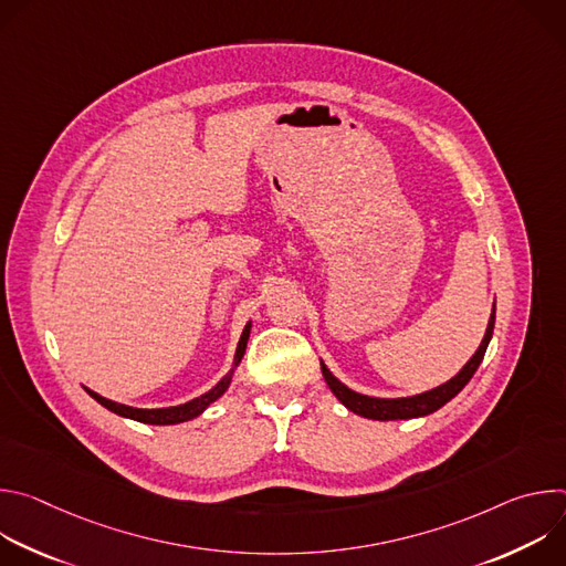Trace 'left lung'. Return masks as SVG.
Masks as SVG:
<instances>
[{"mask_svg": "<svg viewBox=\"0 0 566 566\" xmlns=\"http://www.w3.org/2000/svg\"><path fill=\"white\" fill-rule=\"evenodd\" d=\"M493 329H495V304H493V313L489 319L486 334H483V340L479 345V349L472 354V358L459 369V374H454L450 380H446L443 385L428 389L423 394H415V396H402V398H378V396H367V394H358L354 389H349L345 382H340L329 367L319 360L322 367V376H325L329 389L334 391V396L343 402L347 410H352L358 417L365 419H374V421H406V419H419V417H428L432 412H437L439 408H443L448 400H452L465 385L468 380L474 376L476 367L483 360V354L489 349V343L493 338Z\"/></svg>", "mask_w": 566, "mask_h": 566, "instance_id": "8db88e82", "label": "left lung"}]
</instances>
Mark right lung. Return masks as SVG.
<instances>
[{"label": "right lung", "mask_w": 566, "mask_h": 566, "mask_svg": "<svg viewBox=\"0 0 566 566\" xmlns=\"http://www.w3.org/2000/svg\"><path fill=\"white\" fill-rule=\"evenodd\" d=\"M249 338H251V322L244 327V332H241V338L237 343V349H234V358H232V367L230 371L212 387L208 389L206 394L188 400V402H181V406H172V408H156V410H140V408H132V406H123V402H116V400H109L101 394H96L94 389L85 387L87 394L98 400L103 408H107L109 412L118 415V417H125V419H132V421H138V423H147V426H177V423H186V421H192L197 419L199 415H203L212 402L226 394V389L230 387L232 382V374L234 369L239 367L241 358H244L247 354V345H249Z\"/></svg>", "instance_id": "1"}]
</instances>
